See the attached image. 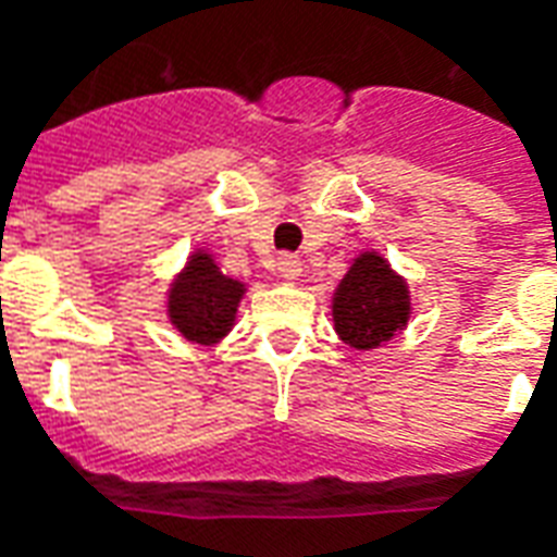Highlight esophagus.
Instances as JSON below:
<instances>
[{"instance_id": "34e87169", "label": "esophagus", "mask_w": 557, "mask_h": 557, "mask_svg": "<svg viewBox=\"0 0 557 557\" xmlns=\"http://www.w3.org/2000/svg\"><path fill=\"white\" fill-rule=\"evenodd\" d=\"M277 274L283 280L300 277V257H297V253H280V257H277Z\"/></svg>"}]
</instances>
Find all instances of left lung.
I'll list each match as a JSON object with an SVG mask.
<instances>
[{
	"label": "left lung",
	"instance_id": "1",
	"mask_svg": "<svg viewBox=\"0 0 557 557\" xmlns=\"http://www.w3.org/2000/svg\"><path fill=\"white\" fill-rule=\"evenodd\" d=\"M335 330L349 347L375 349L389 341L410 318L405 280L379 253H361L341 280L332 304Z\"/></svg>",
	"mask_w": 557,
	"mask_h": 557
}]
</instances>
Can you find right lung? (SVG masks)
Instances as JSON below:
<instances>
[{
  "label": "right lung",
  "mask_w": 557,
  "mask_h": 557,
  "mask_svg": "<svg viewBox=\"0 0 557 557\" xmlns=\"http://www.w3.org/2000/svg\"><path fill=\"white\" fill-rule=\"evenodd\" d=\"M243 283L225 277L210 253H193L170 292V321L187 341L213 344L234 326Z\"/></svg>",
  "instance_id": "1"
}]
</instances>
